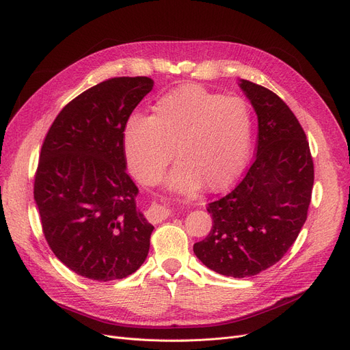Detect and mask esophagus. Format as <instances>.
Wrapping results in <instances>:
<instances>
[{
	"label": "esophagus",
	"mask_w": 350,
	"mask_h": 350,
	"mask_svg": "<svg viewBox=\"0 0 350 350\" xmlns=\"http://www.w3.org/2000/svg\"><path fill=\"white\" fill-rule=\"evenodd\" d=\"M169 214H170V210L167 207L160 206V204H152L150 208L147 210L146 217L150 223H160L163 219L167 218Z\"/></svg>",
	"instance_id": "obj_1"
}]
</instances>
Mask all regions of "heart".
Listing matches in <instances>:
<instances>
[{
    "label": "heart",
    "instance_id": "heart-1",
    "mask_svg": "<svg viewBox=\"0 0 350 350\" xmlns=\"http://www.w3.org/2000/svg\"><path fill=\"white\" fill-rule=\"evenodd\" d=\"M150 116L132 115L123 131L127 164L135 177L153 186L176 156L165 187L191 194L201 186L221 191L243 172L251 143L247 102L186 83L161 95Z\"/></svg>",
    "mask_w": 350,
    "mask_h": 350
}]
</instances>
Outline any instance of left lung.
<instances>
[{
    "label": "left lung",
    "mask_w": 350,
    "mask_h": 350,
    "mask_svg": "<svg viewBox=\"0 0 350 350\" xmlns=\"http://www.w3.org/2000/svg\"><path fill=\"white\" fill-rule=\"evenodd\" d=\"M258 118L256 154L230 194L210 203L213 227L193 250L217 273L245 278L277 264L306 221L314 161L302 126L272 90L240 79Z\"/></svg>",
    "instance_id": "8db88e82"
}]
</instances>
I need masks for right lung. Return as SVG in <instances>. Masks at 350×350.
<instances>
[{
    "instance_id": "right-lung-1",
    "label": "right lung",
    "mask_w": 350,
    "mask_h": 350,
    "mask_svg": "<svg viewBox=\"0 0 350 350\" xmlns=\"http://www.w3.org/2000/svg\"><path fill=\"white\" fill-rule=\"evenodd\" d=\"M147 77L100 82L69 102L44 140L33 198L52 252L75 273L107 282L147 258L154 227L126 173L124 124L153 89Z\"/></svg>"
}]
</instances>
